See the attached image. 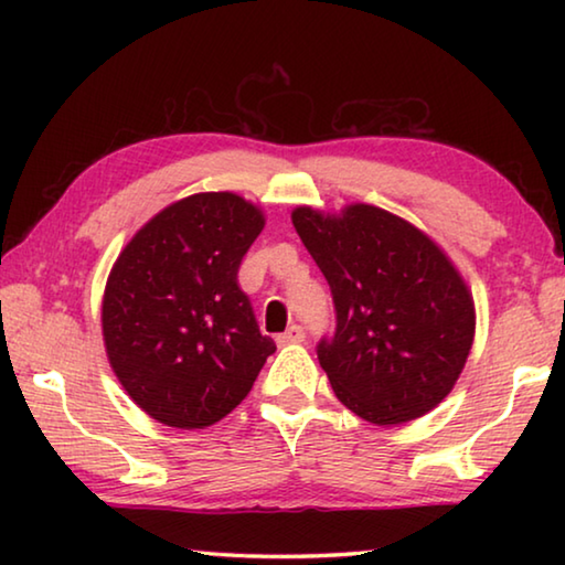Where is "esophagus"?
Listing matches in <instances>:
<instances>
[{"label": "esophagus", "instance_id": "obj_1", "mask_svg": "<svg viewBox=\"0 0 565 565\" xmlns=\"http://www.w3.org/2000/svg\"><path fill=\"white\" fill-rule=\"evenodd\" d=\"M303 337H306V333H303L301 327H289L284 333H279V337H276V343H279V347H289V343L303 341Z\"/></svg>", "mask_w": 565, "mask_h": 565}]
</instances>
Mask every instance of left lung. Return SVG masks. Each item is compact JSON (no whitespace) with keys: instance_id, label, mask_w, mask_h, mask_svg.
Here are the masks:
<instances>
[{"instance_id":"left-lung-1","label":"left lung","mask_w":565,"mask_h":565,"mask_svg":"<svg viewBox=\"0 0 565 565\" xmlns=\"http://www.w3.org/2000/svg\"><path fill=\"white\" fill-rule=\"evenodd\" d=\"M327 276L337 333L319 363L343 406L376 426L426 416L451 394L476 333L461 271L431 236L371 204L291 212Z\"/></svg>"}]
</instances>
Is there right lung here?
<instances>
[{"label":"right lung","mask_w":565,"mask_h":565,"mask_svg":"<svg viewBox=\"0 0 565 565\" xmlns=\"http://www.w3.org/2000/svg\"><path fill=\"white\" fill-rule=\"evenodd\" d=\"M264 224L262 206L234 191H202L151 216L114 262L104 349L121 388L159 424L222 420L276 351L236 284Z\"/></svg>","instance_id":"add662e5"}]
</instances>
